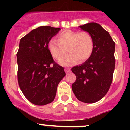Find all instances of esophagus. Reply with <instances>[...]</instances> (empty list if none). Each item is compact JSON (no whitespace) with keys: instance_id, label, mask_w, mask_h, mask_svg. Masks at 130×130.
<instances>
[{"instance_id":"1","label":"esophagus","mask_w":130,"mask_h":130,"mask_svg":"<svg viewBox=\"0 0 130 130\" xmlns=\"http://www.w3.org/2000/svg\"><path fill=\"white\" fill-rule=\"evenodd\" d=\"M65 71L66 73H69L70 72V69H69V68H66V69H65Z\"/></svg>"}]
</instances>
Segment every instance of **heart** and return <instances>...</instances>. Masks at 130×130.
I'll use <instances>...</instances> for the list:
<instances>
[{"mask_svg": "<svg viewBox=\"0 0 130 130\" xmlns=\"http://www.w3.org/2000/svg\"><path fill=\"white\" fill-rule=\"evenodd\" d=\"M48 48L53 57L58 61L64 58L69 52L70 54L60 63L63 65H71L78 60L83 62L89 58L94 49V40L87 32L67 30L58 34L57 41H50Z\"/></svg>", "mask_w": 130, "mask_h": 130, "instance_id": "heart-1", "label": "heart"}]
</instances>
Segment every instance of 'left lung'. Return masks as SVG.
Returning <instances> with one entry per match:
<instances>
[{
	"mask_svg": "<svg viewBox=\"0 0 130 130\" xmlns=\"http://www.w3.org/2000/svg\"><path fill=\"white\" fill-rule=\"evenodd\" d=\"M79 27L92 36L94 49L88 60L72 68L77 77L72 89L79 101L94 103L107 94L112 83L115 43L109 33L98 23H87Z\"/></svg>",
	"mask_w": 130,
	"mask_h": 130,
	"instance_id": "1",
	"label": "left lung"
}]
</instances>
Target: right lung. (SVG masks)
Listing matches in <instances>:
<instances>
[{"mask_svg":"<svg viewBox=\"0 0 130 130\" xmlns=\"http://www.w3.org/2000/svg\"><path fill=\"white\" fill-rule=\"evenodd\" d=\"M60 30L40 26L19 42L16 54L18 84L24 96L35 105L52 103L59 82L65 76L63 67L55 62L48 48L50 41Z\"/></svg>","mask_w":130,"mask_h":130,"instance_id":"obj_1","label":"right lung"}]
</instances>
